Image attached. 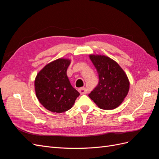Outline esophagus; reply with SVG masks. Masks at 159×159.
Masks as SVG:
<instances>
[{"label": "esophagus", "mask_w": 159, "mask_h": 159, "mask_svg": "<svg viewBox=\"0 0 159 159\" xmlns=\"http://www.w3.org/2000/svg\"><path fill=\"white\" fill-rule=\"evenodd\" d=\"M78 91H79V92H80L81 95L86 94V93H88L87 89H86L85 88H80L78 89Z\"/></svg>", "instance_id": "esophagus-1"}]
</instances>
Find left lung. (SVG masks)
I'll list each match as a JSON object with an SVG mask.
<instances>
[{
  "label": "left lung",
  "mask_w": 159,
  "mask_h": 159,
  "mask_svg": "<svg viewBox=\"0 0 159 159\" xmlns=\"http://www.w3.org/2000/svg\"><path fill=\"white\" fill-rule=\"evenodd\" d=\"M89 58L97 70L99 83L88 95L102 109L117 107L127 96L129 81L126 74L116 61L102 55H90Z\"/></svg>",
  "instance_id": "obj_1"
}]
</instances>
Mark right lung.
Segmentation results:
<instances>
[{"label": "right lung", "instance_id": "right-lung-1", "mask_svg": "<svg viewBox=\"0 0 159 159\" xmlns=\"http://www.w3.org/2000/svg\"><path fill=\"white\" fill-rule=\"evenodd\" d=\"M68 59H57L47 64L36 75L35 91L40 103L48 110L63 113L73 106L80 93L67 76Z\"/></svg>", "mask_w": 159, "mask_h": 159}]
</instances>
